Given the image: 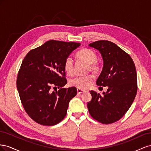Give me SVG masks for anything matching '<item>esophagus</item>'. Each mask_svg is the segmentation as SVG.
Here are the masks:
<instances>
[{"mask_svg":"<svg viewBox=\"0 0 151 151\" xmlns=\"http://www.w3.org/2000/svg\"><path fill=\"white\" fill-rule=\"evenodd\" d=\"M77 93H79V94H81V93H84V92H85V91L82 90V89H77Z\"/></svg>","mask_w":151,"mask_h":151,"instance_id":"1","label":"esophagus"}]
</instances>
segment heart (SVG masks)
Here are the masks:
<instances>
[{"mask_svg":"<svg viewBox=\"0 0 151 151\" xmlns=\"http://www.w3.org/2000/svg\"><path fill=\"white\" fill-rule=\"evenodd\" d=\"M77 56L82 60L85 61L88 64H91L89 68L91 70H96L98 69V65L94 63L96 60V55L89 49H83L77 53ZM64 69L68 74L72 75L74 71L73 59L71 57L66 58L64 62ZM94 77L92 75H86L76 76L70 80L69 84L72 86L76 87L81 89H86L89 88L92 84Z\"/></svg>","mask_w":151,"mask_h":151,"instance_id":"b5f03b06","label":"heart"}]
</instances>
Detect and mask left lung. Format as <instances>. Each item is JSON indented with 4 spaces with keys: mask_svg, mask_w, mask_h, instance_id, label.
Masks as SVG:
<instances>
[{
    "mask_svg": "<svg viewBox=\"0 0 151 151\" xmlns=\"http://www.w3.org/2000/svg\"><path fill=\"white\" fill-rule=\"evenodd\" d=\"M98 50L103 61L102 71L96 84L108 86L101 96L91 91L92 99L88 110L94 119L103 124L119 120L130 108L137 91L134 62L129 54L113 42L100 40L89 44Z\"/></svg>",
    "mask_w": 151,
    "mask_h": 151,
    "instance_id": "left-lung-1",
    "label": "left lung"
}]
</instances>
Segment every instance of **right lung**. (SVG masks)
Here are the masks:
<instances>
[{"label": "right lung", "instance_id": "1", "mask_svg": "<svg viewBox=\"0 0 151 151\" xmlns=\"http://www.w3.org/2000/svg\"><path fill=\"white\" fill-rule=\"evenodd\" d=\"M80 45L50 40L29 51L22 61L17 89L26 112L39 124L56 125L66 116L68 103L76 96L77 89L62 88L67 83L64 62ZM53 87L59 90L53 91Z\"/></svg>", "mask_w": 151, "mask_h": 151}]
</instances>
